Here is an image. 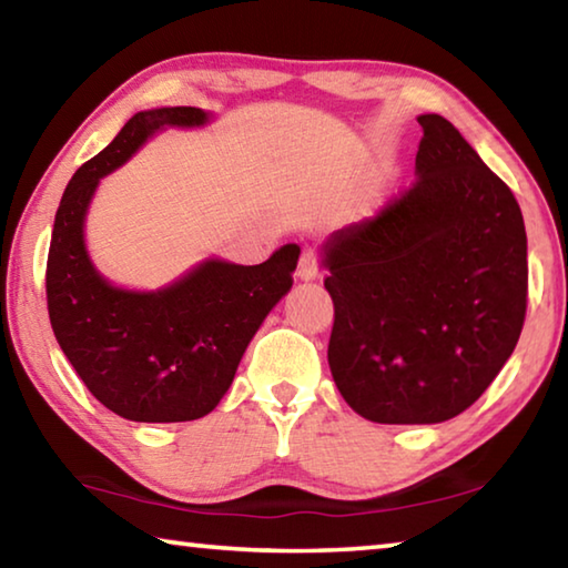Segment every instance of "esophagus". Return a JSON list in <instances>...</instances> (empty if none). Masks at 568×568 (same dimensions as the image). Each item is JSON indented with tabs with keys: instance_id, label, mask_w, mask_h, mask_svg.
<instances>
[{
	"instance_id": "esophagus-1",
	"label": "esophagus",
	"mask_w": 568,
	"mask_h": 568,
	"mask_svg": "<svg viewBox=\"0 0 568 568\" xmlns=\"http://www.w3.org/2000/svg\"><path fill=\"white\" fill-rule=\"evenodd\" d=\"M318 275H321L318 257H315L313 250H303L301 261H297V277L307 283V281H315V277H318Z\"/></svg>"
}]
</instances>
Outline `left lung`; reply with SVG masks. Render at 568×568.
Here are the masks:
<instances>
[{
    "instance_id": "8db88e82",
    "label": "left lung",
    "mask_w": 568,
    "mask_h": 568,
    "mask_svg": "<svg viewBox=\"0 0 568 568\" xmlns=\"http://www.w3.org/2000/svg\"><path fill=\"white\" fill-rule=\"evenodd\" d=\"M416 182L321 247L335 323L328 363L373 423H440L480 398L526 315L514 192L440 114H420Z\"/></svg>"
}]
</instances>
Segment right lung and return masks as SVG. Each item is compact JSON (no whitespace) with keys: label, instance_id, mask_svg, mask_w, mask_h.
<instances>
[{"label":"right lung","instance_id":"obj_1","mask_svg":"<svg viewBox=\"0 0 568 568\" xmlns=\"http://www.w3.org/2000/svg\"><path fill=\"white\" fill-rule=\"evenodd\" d=\"M200 108L142 110L100 155L74 172L60 200L47 257L54 338L104 408L138 423L207 416L225 396L253 335L293 287L301 247L261 265L220 257L192 265L158 291L110 283L88 253L84 223L102 178L168 128H205Z\"/></svg>","mask_w":568,"mask_h":568}]
</instances>
